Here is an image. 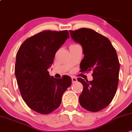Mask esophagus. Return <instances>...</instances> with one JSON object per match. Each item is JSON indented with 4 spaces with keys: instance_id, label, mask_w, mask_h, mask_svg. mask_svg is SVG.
Here are the masks:
<instances>
[{
    "instance_id": "1",
    "label": "esophagus",
    "mask_w": 132,
    "mask_h": 132,
    "mask_svg": "<svg viewBox=\"0 0 132 132\" xmlns=\"http://www.w3.org/2000/svg\"><path fill=\"white\" fill-rule=\"evenodd\" d=\"M71 79H72V83L76 82H77V78H76V77H71Z\"/></svg>"
}]
</instances>
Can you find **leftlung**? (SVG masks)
Segmentation results:
<instances>
[{
	"label": "left lung",
	"instance_id": "1",
	"mask_svg": "<svg viewBox=\"0 0 132 132\" xmlns=\"http://www.w3.org/2000/svg\"><path fill=\"white\" fill-rule=\"evenodd\" d=\"M69 32L82 47L84 57L80 64V71L93 72L92 81L77 78L83 85L80 104L88 111L97 112L111 103L117 92L120 69L117 52L107 37L91 29Z\"/></svg>",
	"mask_w": 132,
	"mask_h": 132
}]
</instances>
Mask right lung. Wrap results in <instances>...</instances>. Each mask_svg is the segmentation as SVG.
I'll return each mask as SVG.
<instances>
[{
  "instance_id": "obj_1",
  "label": "right lung",
  "mask_w": 132,
  "mask_h": 132,
  "mask_svg": "<svg viewBox=\"0 0 132 132\" xmlns=\"http://www.w3.org/2000/svg\"><path fill=\"white\" fill-rule=\"evenodd\" d=\"M68 38L67 30L42 31L25 40L17 52L15 75L20 94L37 113L46 114L57 109L71 86L70 77L57 79L48 71L55 53Z\"/></svg>"
}]
</instances>
